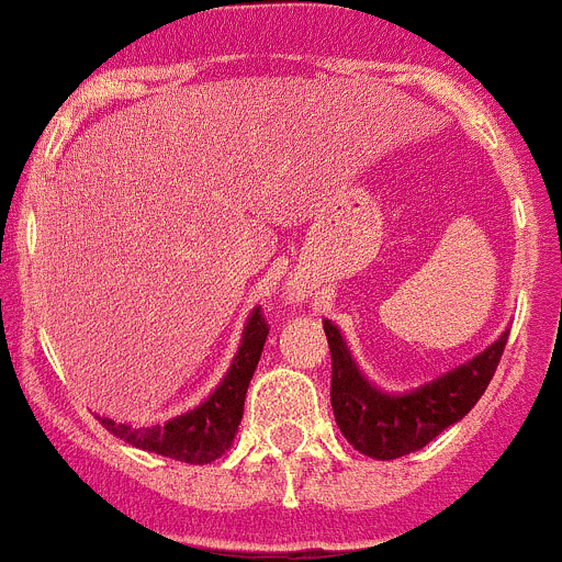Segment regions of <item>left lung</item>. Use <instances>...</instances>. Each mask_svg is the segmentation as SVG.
<instances>
[{
  "label": "left lung",
  "mask_w": 562,
  "mask_h": 562,
  "mask_svg": "<svg viewBox=\"0 0 562 562\" xmlns=\"http://www.w3.org/2000/svg\"><path fill=\"white\" fill-rule=\"evenodd\" d=\"M333 358L330 403L344 439L372 459H397L426 448L448 426L476 406L507 347V333L476 358L408 392L392 394L369 383L347 350L341 330L325 318Z\"/></svg>",
  "instance_id": "1"
}]
</instances>
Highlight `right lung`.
Wrapping results in <instances>:
<instances>
[{"label": "right lung", "mask_w": 562, "mask_h": 562, "mask_svg": "<svg viewBox=\"0 0 562 562\" xmlns=\"http://www.w3.org/2000/svg\"><path fill=\"white\" fill-rule=\"evenodd\" d=\"M266 336H269V325L260 316V307H255L246 318L240 347L232 358V367L226 369L224 381L215 386V392L206 401H201L199 406L179 414V417L168 419L165 426L134 428L128 423H114L109 417H100V423H103L105 431L134 445V448H143V451L179 459L187 464L215 462L235 442L237 426L244 419L246 389H249L257 361H260Z\"/></svg>", "instance_id": "1"}]
</instances>
